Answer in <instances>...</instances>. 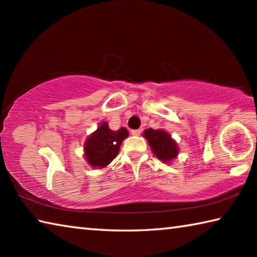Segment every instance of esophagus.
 <instances>
[{
	"instance_id": "obj_1",
	"label": "esophagus",
	"mask_w": 257,
	"mask_h": 257,
	"mask_svg": "<svg viewBox=\"0 0 257 257\" xmlns=\"http://www.w3.org/2000/svg\"><path fill=\"white\" fill-rule=\"evenodd\" d=\"M142 134V129H134L132 130V135H134V136H138V135Z\"/></svg>"
}]
</instances>
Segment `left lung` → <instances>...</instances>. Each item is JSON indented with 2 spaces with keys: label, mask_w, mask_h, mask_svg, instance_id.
Returning a JSON list of instances; mask_svg holds the SVG:
<instances>
[{
  "label": "left lung",
  "mask_w": 257,
  "mask_h": 257,
  "mask_svg": "<svg viewBox=\"0 0 257 257\" xmlns=\"http://www.w3.org/2000/svg\"><path fill=\"white\" fill-rule=\"evenodd\" d=\"M144 137L149 142L156 158L163 162H170L178 155V146L176 142L164 130L146 129L144 132Z\"/></svg>",
  "instance_id": "obj_1"
}]
</instances>
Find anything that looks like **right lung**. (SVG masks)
<instances>
[{"mask_svg": "<svg viewBox=\"0 0 257 257\" xmlns=\"http://www.w3.org/2000/svg\"><path fill=\"white\" fill-rule=\"evenodd\" d=\"M127 136L128 132L125 128L113 132L106 122H103L87 139L85 144L87 162L94 168L106 167L118 155L121 143Z\"/></svg>", "mask_w": 257, "mask_h": 257, "instance_id": "add662e5", "label": "right lung"}]
</instances>
